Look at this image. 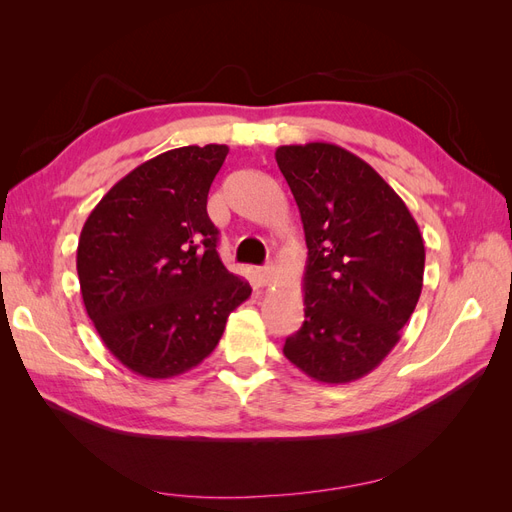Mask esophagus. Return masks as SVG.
<instances>
[{"instance_id":"1","label":"esophagus","mask_w":512,"mask_h":512,"mask_svg":"<svg viewBox=\"0 0 512 512\" xmlns=\"http://www.w3.org/2000/svg\"><path fill=\"white\" fill-rule=\"evenodd\" d=\"M256 277H258V282H260L262 286H269V284L273 282V277H275V269H273L271 265L258 267V269H256Z\"/></svg>"}]
</instances>
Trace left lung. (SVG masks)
<instances>
[{
	"mask_svg": "<svg viewBox=\"0 0 512 512\" xmlns=\"http://www.w3.org/2000/svg\"><path fill=\"white\" fill-rule=\"evenodd\" d=\"M275 160L307 243L305 322L284 354L318 382L359 380L395 348L421 297V230L391 185L342 147L284 145Z\"/></svg>",
	"mask_w": 512,
	"mask_h": 512,
	"instance_id": "left-lung-1",
	"label": "left lung"
}]
</instances>
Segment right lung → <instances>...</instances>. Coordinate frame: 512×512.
Returning a JSON list of instances; mask_svg holds the SVG:
<instances>
[{"label": "right lung", "instance_id": "obj_1", "mask_svg": "<svg viewBox=\"0 0 512 512\" xmlns=\"http://www.w3.org/2000/svg\"><path fill=\"white\" fill-rule=\"evenodd\" d=\"M226 145L170 149L108 190L76 250L87 316L134 374L173 378L213 352L252 294L218 254L207 213Z\"/></svg>", "mask_w": 512, "mask_h": 512}]
</instances>
